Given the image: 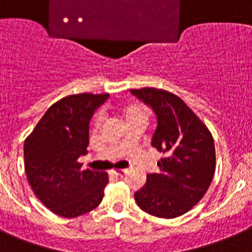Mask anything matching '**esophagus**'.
I'll return each instance as SVG.
<instances>
[{
	"label": "esophagus",
	"instance_id": "1",
	"mask_svg": "<svg viewBox=\"0 0 252 252\" xmlns=\"http://www.w3.org/2000/svg\"><path fill=\"white\" fill-rule=\"evenodd\" d=\"M126 172H127V170L120 168V170H113V171H112V174H114V175H117V176H122V175H125Z\"/></svg>",
	"mask_w": 252,
	"mask_h": 252
}]
</instances>
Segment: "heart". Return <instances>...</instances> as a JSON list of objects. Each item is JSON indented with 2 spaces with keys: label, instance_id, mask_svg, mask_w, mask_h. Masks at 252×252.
<instances>
[{
  "label": "heart",
  "instance_id": "b5f03b06",
  "mask_svg": "<svg viewBox=\"0 0 252 252\" xmlns=\"http://www.w3.org/2000/svg\"><path fill=\"white\" fill-rule=\"evenodd\" d=\"M121 112L126 124L132 121H138V120H144V121L148 120V112H147V109L139 103L126 104L125 107H122ZM100 124L101 116H96V117L94 118V126H95V127H99Z\"/></svg>",
  "mask_w": 252,
  "mask_h": 252
}]
</instances>
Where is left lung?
Instances as JSON below:
<instances>
[{"mask_svg": "<svg viewBox=\"0 0 252 252\" xmlns=\"http://www.w3.org/2000/svg\"><path fill=\"white\" fill-rule=\"evenodd\" d=\"M153 109L157 127L152 147L163 153L158 172L147 183L135 201L143 211L172 219L188 213L207 192L215 174L214 139L192 109L174 94L153 87L130 90Z\"/></svg>", "mask_w": 252, "mask_h": 252, "instance_id": "obj_1", "label": "left lung"}]
</instances>
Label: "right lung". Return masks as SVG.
<instances>
[{
  "label": "right lung",
  "instance_id": "obj_1",
  "mask_svg": "<svg viewBox=\"0 0 252 252\" xmlns=\"http://www.w3.org/2000/svg\"><path fill=\"white\" fill-rule=\"evenodd\" d=\"M108 94L63 97L47 109L24 141V166L33 192L54 214L76 218L99 206L107 172L81 170L94 113Z\"/></svg>",
  "mask_w": 252,
  "mask_h": 252
}]
</instances>
